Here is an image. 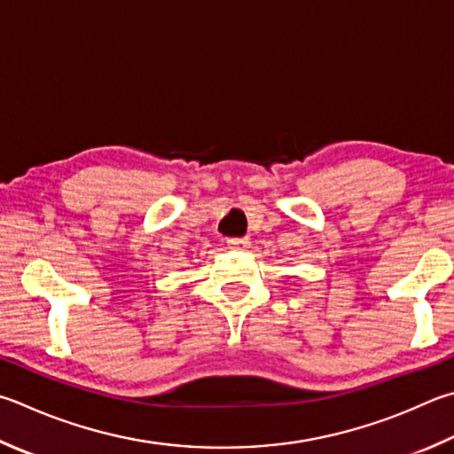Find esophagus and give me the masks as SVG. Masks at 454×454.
<instances>
[{
  "label": "esophagus",
  "mask_w": 454,
  "mask_h": 454,
  "mask_svg": "<svg viewBox=\"0 0 454 454\" xmlns=\"http://www.w3.org/2000/svg\"><path fill=\"white\" fill-rule=\"evenodd\" d=\"M228 248H232V250H246V248H250V240H248V238H230V240H228Z\"/></svg>",
  "instance_id": "1"
}]
</instances>
